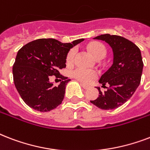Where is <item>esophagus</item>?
Masks as SVG:
<instances>
[{
  "mask_svg": "<svg viewBox=\"0 0 150 150\" xmlns=\"http://www.w3.org/2000/svg\"><path fill=\"white\" fill-rule=\"evenodd\" d=\"M81 86H82V87L83 88V89H88L89 88V86H87V85H84V84H81Z\"/></svg>",
  "mask_w": 150,
  "mask_h": 150,
  "instance_id": "34e87169",
  "label": "esophagus"
}]
</instances>
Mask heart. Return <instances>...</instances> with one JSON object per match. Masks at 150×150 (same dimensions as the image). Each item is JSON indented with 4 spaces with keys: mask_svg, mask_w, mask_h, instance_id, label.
<instances>
[{
    "mask_svg": "<svg viewBox=\"0 0 150 150\" xmlns=\"http://www.w3.org/2000/svg\"><path fill=\"white\" fill-rule=\"evenodd\" d=\"M89 49L96 59H102L107 55V48L103 43H99V42L91 43L89 45ZM75 53H76V50L75 48H72L68 51L66 56V63L68 64L73 63ZM71 75L76 79L79 80L80 82L88 83L97 76V72L94 70L87 69L82 67H77L74 70H72Z\"/></svg>",
    "mask_w": 150,
    "mask_h": 150,
    "instance_id": "1",
    "label": "heart"
}]
</instances>
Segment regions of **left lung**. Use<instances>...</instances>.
<instances>
[{"mask_svg":"<svg viewBox=\"0 0 150 150\" xmlns=\"http://www.w3.org/2000/svg\"><path fill=\"white\" fill-rule=\"evenodd\" d=\"M97 40L107 42L113 50V63L100 77L99 82L105 87L102 93L100 88L98 98L90 102L103 110L117 108L132 97L142 77L143 62L139 48L132 41L116 35L104 34Z\"/></svg>","mask_w":150,"mask_h":150,"instance_id":"obj_1","label":"left lung"}]
</instances>
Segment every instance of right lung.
I'll use <instances>...</instances> for the list:
<instances>
[{"instance_id":"right-lung-1","label":"right lung","mask_w":150,"mask_h":150,"mask_svg":"<svg viewBox=\"0 0 150 150\" xmlns=\"http://www.w3.org/2000/svg\"><path fill=\"white\" fill-rule=\"evenodd\" d=\"M83 40L79 39L62 43L54 39H39L18 51L13 64V80L20 96L29 107L47 112L62 103L66 85L71 79L61 75L59 71L66 67L69 50ZM52 75L62 81L57 87L50 82Z\"/></svg>"}]
</instances>
